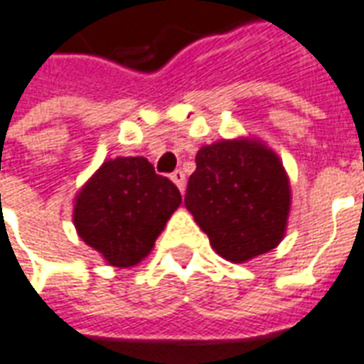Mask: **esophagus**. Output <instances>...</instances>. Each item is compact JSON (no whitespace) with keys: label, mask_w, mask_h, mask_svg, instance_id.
<instances>
[{"label":"esophagus","mask_w":364,"mask_h":364,"mask_svg":"<svg viewBox=\"0 0 364 364\" xmlns=\"http://www.w3.org/2000/svg\"><path fill=\"white\" fill-rule=\"evenodd\" d=\"M171 181L179 187V191H185V173H183L181 169H175L173 173H171Z\"/></svg>","instance_id":"obj_1"}]
</instances>
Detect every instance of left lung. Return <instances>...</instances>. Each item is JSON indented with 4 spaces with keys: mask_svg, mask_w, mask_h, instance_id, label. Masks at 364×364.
Wrapping results in <instances>:
<instances>
[{
    "mask_svg": "<svg viewBox=\"0 0 364 364\" xmlns=\"http://www.w3.org/2000/svg\"><path fill=\"white\" fill-rule=\"evenodd\" d=\"M185 207L230 262L250 260L278 246L289 213V183L274 151L236 139L200 147Z\"/></svg>",
    "mask_w": 364,
    "mask_h": 364,
    "instance_id": "8db88e82",
    "label": "left lung"
}]
</instances>
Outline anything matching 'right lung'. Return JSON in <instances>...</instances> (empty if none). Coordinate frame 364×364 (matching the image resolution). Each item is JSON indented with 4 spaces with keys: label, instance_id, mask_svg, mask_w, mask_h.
Here are the masks:
<instances>
[{
    "label": "right lung",
    "instance_id": "1",
    "mask_svg": "<svg viewBox=\"0 0 364 364\" xmlns=\"http://www.w3.org/2000/svg\"><path fill=\"white\" fill-rule=\"evenodd\" d=\"M179 203V189L146 157H116L78 193L75 226L108 264L129 268L149 254Z\"/></svg>",
    "mask_w": 364,
    "mask_h": 364
}]
</instances>
